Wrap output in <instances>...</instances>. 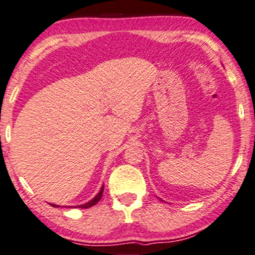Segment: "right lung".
<instances>
[{"instance_id": "add662e5", "label": "right lung", "mask_w": 255, "mask_h": 255, "mask_svg": "<svg viewBox=\"0 0 255 255\" xmlns=\"http://www.w3.org/2000/svg\"><path fill=\"white\" fill-rule=\"evenodd\" d=\"M103 191H104V186H102V188H101V191H99V193L97 194V196H96L94 199L92 200H90L89 201V203H87V204H83V205H79V206H76V207H79V208H89V207H91V206H94V205H96L98 203L99 200H101V198H102V196H103ZM52 207H58V206H56V205H54V204H50Z\"/></svg>"}]
</instances>
